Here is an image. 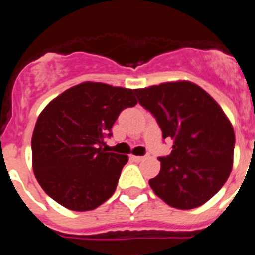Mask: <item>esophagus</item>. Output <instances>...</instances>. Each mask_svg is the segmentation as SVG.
Segmentation results:
<instances>
[{
	"instance_id": "34e87169",
	"label": "esophagus",
	"mask_w": 255,
	"mask_h": 255,
	"mask_svg": "<svg viewBox=\"0 0 255 255\" xmlns=\"http://www.w3.org/2000/svg\"><path fill=\"white\" fill-rule=\"evenodd\" d=\"M131 158L134 159L135 162H140V161H143L145 157H140V155H131Z\"/></svg>"
}]
</instances>
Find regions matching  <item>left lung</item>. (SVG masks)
<instances>
[{
    "mask_svg": "<svg viewBox=\"0 0 255 255\" xmlns=\"http://www.w3.org/2000/svg\"><path fill=\"white\" fill-rule=\"evenodd\" d=\"M139 103L155 117L172 150L159 157L161 171L149 185L173 208L191 209L208 202L233 170V125L204 89L191 82L162 83L134 89Z\"/></svg>",
    "mask_w": 255,
    "mask_h": 255,
    "instance_id": "1",
    "label": "left lung"
}]
</instances>
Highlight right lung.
<instances>
[{"mask_svg":"<svg viewBox=\"0 0 255 255\" xmlns=\"http://www.w3.org/2000/svg\"><path fill=\"white\" fill-rule=\"evenodd\" d=\"M136 103L132 89L84 82L44 107L31 136V161L47 195L82 212L100 207L114 194L129 158L101 145L112 135L120 112Z\"/></svg>","mask_w":255,"mask_h":255,"instance_id":"obj_1","label":"right lung"}]
</instances>
